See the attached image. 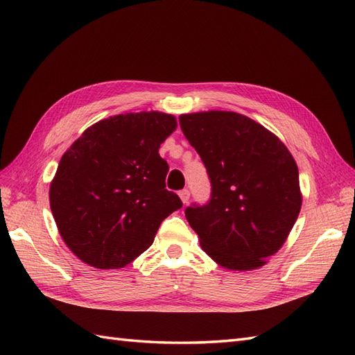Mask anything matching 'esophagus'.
<instances>
[{"mask_svg":"<svg viewBox=\"0 0 355 355\" xmlns=\"http://www.w3.org/2000/svg\"><path fill=\"white\" fill-rule=\"evenodd\" d=\"M179 197H180L182 202H184V204H187V202L189 201V197H191V192H189L188 189H182V191H179Z\"/></svg>","mask_w":355,"mask_h":355,"instance_id":"1","label":"esophagus"}]
</instances>
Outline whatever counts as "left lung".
<instances>
[{
  "label": "left lung",
  "instance_id": "obj_1",
  "mask_svg": "<svg viewBox=\"0 0 355 355\" xmlns=\"http://www.w3.org/2000/svg\"><path fill=\"white\" fill-rule=\"evenodd\" d=\"M179 123L211 184L209 202L185 209L202 250L227 270L265 265L302 206L292 154L274 133L237 112L184 114Z\"/></svg>",
  "mask_w": 355,
  "mask_h": 355
}]
</instances>
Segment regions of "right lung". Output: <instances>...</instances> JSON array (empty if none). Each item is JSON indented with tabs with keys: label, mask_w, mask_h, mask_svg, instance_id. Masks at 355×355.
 Segmentation results:
<instances>
[{
	"label": "right lung",
	"mask_w": 355,
	"mask_h": 355,
	"mask_svg": "<svg viewBox=\"0 0 355 355\" xmlns=\"http://www.w3.org/2000/svg\"><path fill=\"white\" fill-rule=\"evenodd\" d=\"M164 112H130L89 127L60 158L50 209L71 252L101 270L144 253L168 214L182 207L166 189L158 148L176 130Z\"/></svg>",
	"instance_id": "obj_1"
}]
</instances>
